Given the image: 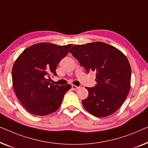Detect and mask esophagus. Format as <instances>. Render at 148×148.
<instances>
[{
    "label": "esophagus",
    "instance_id": "esophagus-1",
    "mask_svg": "<svg viewBox=\"0 0 148 148\" xmlns=\"http://www.w3.org/2000/svg\"><path fill=\"white\" fill-rule=\"evenodd\" d=\"M72 90H77V89L79 88V86H75V85H72Z\"/></svg>",
    "mask_w": 148,
    "mask_h": 148
}]
</instances>
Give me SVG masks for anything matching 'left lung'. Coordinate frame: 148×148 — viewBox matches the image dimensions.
<instances>
[{
  "label": "left lung",
  "instance_id": "1",
  "mask_svg": "<svg viewBox=\"0 0 148 148\" xmlns=\"http://www.w3.org/2000/svg\"><path fill=\"white\" fill-rule=\"evenodd\" d=\"M70 52L87 73L96 72L97 84L86 89L88 96L82 101L84 109L95 116L105 117L119 109L130 90V64L116 47L103 42L75 45Z\"/></svg>",
  "mask_w": 148,
  "mask_h": 148
}]
</instances>
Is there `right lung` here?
<instances>
[{
    "label": "right lung",
    "mask_w": 148,
    "mask_h": 148,
    "mask_svg": "<svg viewBox=\"0 0 148 148\" xmlns=\"http://www.w3.org/2000/svg\"><path fill=\"white\" fill-rule=\"evenodd\" d=\"M72 46L37 43L25 49L14 62L12 70L14 90L30 113L43 116L59 109L64 95L72 86L52 84L47 78L51 74L57 76L56 67Z\"/></svg>",
    "instance_id": "obj_1"
}]
</instances>
